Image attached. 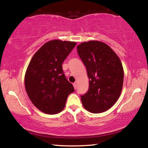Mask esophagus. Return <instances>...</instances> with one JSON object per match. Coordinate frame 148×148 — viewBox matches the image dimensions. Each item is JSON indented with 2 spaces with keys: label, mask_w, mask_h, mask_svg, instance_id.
Masks as SVG:
<instances>
[{
  "label": "esophagus",
  "mask_w": 148,
  "mask_h": 148,
  "mask_svg": "<svg viewBox=\"0 0 148 148\" xmlns=\"http://www.w3.org/2000/svg\"><path fill=\"white\" fill-rule=\"evenodd\" d=\"M73 86H74V89H76L77 88V84H76V83H74V84H73Z\"/></svg>",
  "instance_id": "34e87169"
}]
</instances>
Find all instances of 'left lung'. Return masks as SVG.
Listing matches in <instances>:
<instances>
[{
    "label": "left lung",
    "mask_w": 148,
    "mask_h": 148,
    "mask_svg": "<svg viewBox=\"0 0 148 148\" xmlns=\"http://www.w3.org/2000/svg\"><path fill=\"white\" fill-rule=\"evenodd\" d=\"M78 56L86 67L89 89L81 95L84 107L91 113L106 111L116 103L123 84V69L118 56L107 44L85 42L77 46Z\"/></svg>",
    "instance_id": "left-lung-1"
}]
</instances>
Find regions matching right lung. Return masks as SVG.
<instances>
[{
  "mask_svg": "<svg viewBox=\"0 0 148 148\" xmlns=\"http://www.w3.org/2000/svg\"><path fill=\"white\" fill-rule=\"evenodd\" d=\"M76 42L54 40L44 44L29 62L25 87L30 100L47 114L59 113L65 106L74 87L66 78L62 64Z\"/></svg>",
  "mask_w": 148,
  "mask_h": 148,
  "instance_id": "obj_1",
  "label": "right lung"
}]
</instances>
